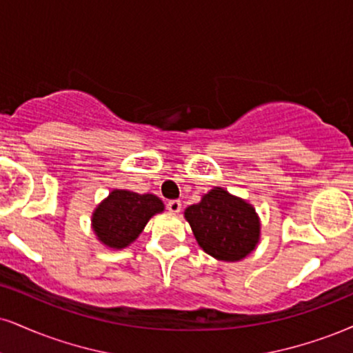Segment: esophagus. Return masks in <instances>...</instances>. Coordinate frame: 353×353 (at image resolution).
I'll use <instances>...</instances> for the list:
<instances>
[{"instance_id": "obj_1", "label": "esophagus", "mask_w": 353, "mask_h": 353, "mask_svg": "<svg viewBox=\"0 0 353 353\" xmlns=\"http://www.w3.org/2000/svg\"><path fill=\"white\" fill-rule=\"evenodd\" d=\"M181 207H182L181 201H169L168 202V210L171 212V214H179Z\"/></svg>"}]
</instances>
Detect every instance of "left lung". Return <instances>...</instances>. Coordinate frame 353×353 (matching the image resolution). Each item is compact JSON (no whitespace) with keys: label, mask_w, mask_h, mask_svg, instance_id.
I'll return each instance as SVG.
<instances>
[{"label":"left lung","mask_w":353,"mask_h":353,"mask_svg":"<svg viewBox=\"0 0 353 353\" xmlns=\"http://www.w3.org/2000/svg\"><path fill=\"white\" fill-rule=\"evenodd\" d=\"M184 219L199 246L215 260L240 261L260 243L261 223L254 207L222 188H214L201 202L189 205Z\"/></svg>","instance_id":"8db88e82"}]
</instances>
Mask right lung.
<instances>
[{
	"mask_svg": "<svg viewBox=\"0 0 353 353\" xmlns=\"http://www.w3.org/2000/svg\"><path fill=\"white\" fill-rule=\"evenodd\" d=\"M161 212H164V203L158 195L113 189L93 210L92 228L101 245L123 250L133 243L150 219Z\"/></svg>",
	"mask_w": 353,
	"mask_h": 353,
	"instance_id": "add662e5",
	"label": "right lung"
}]
</instances>
